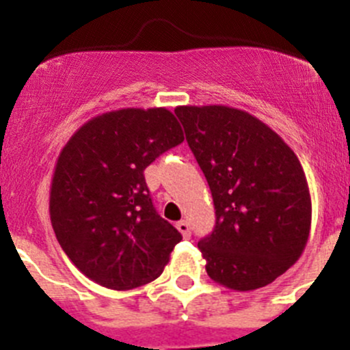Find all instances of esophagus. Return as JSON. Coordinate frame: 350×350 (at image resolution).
<instances>
[{
  "mask_svg": "<svg viewBox=\"0 0 350 350\" xmlns=\"http://www.w3.org/2000/svg\"><path fill=\"white\" fill-rule=\"evenodd\" d=\"M175 226H177V230L182 233V237H184V238H189L191 237V226H189V222H187V221H178Z\"/></svg>",
  "mask_w": 350,
  "mask_h": 350,
  "instance_id": "1",
  "label": "esophagus"
}]
</instances>
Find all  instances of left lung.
Segmentation results:
<instances>
[{
    "label": "left lung",
    "mask_w": 350,
    "mask_h": 350,
    "mask_svg": "<svg viewBox=\"0 0 350 350\" xmlns=\"http://www.w3.org/2000/svg\"><path fill=\"white\" fill-rule=\"evenodd\" d=\"M215 206L198 242L213 282L254 291L286 273L307 247L312 200L293 148L258 117L226 105L175 108Z\"/></svg>",
    "instance_id": "left-lung-1"
}]
</instances>
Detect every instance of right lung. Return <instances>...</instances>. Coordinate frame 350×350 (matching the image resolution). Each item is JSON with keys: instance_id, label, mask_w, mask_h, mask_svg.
Masks as SVG:
<instances>
[{"instance_id": "obj_1", "label": "right lung", "mask_w": 350, "mask_h": 350, "mask_svg": "<svg viewBox=\"0 0 350 350\" xmlns=\"http://www.w3.org/2000/svg\"><path fill=\"white\" fill-rule=\"evenodd\" d=\"M182 142L168 108H119L89 119L61 148L51 222L70 261L92 282L128 291L163 273L182 234L157 215L144 170Z\"/></svg>"}]
</instances>
